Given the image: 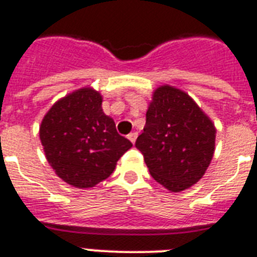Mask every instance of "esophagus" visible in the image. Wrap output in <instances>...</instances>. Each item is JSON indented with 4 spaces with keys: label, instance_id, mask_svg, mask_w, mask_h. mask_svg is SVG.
<instances>
[{
    "label": "esophagus",
    "instance_id": "34e87169",
    "mask_svg": "<svg viewBox=\"0 0 257 257\" xmlns=\"http://www.w3.org/2000/svg\"><path fill=\"white\" fill-rule=\"evenodd\" d=\"M128 139L131 140V143H132V144H135V143H136V139H137V133L136 132L129 133Z\"/></svg>",
    "mask_w": 257,
    "mask_h": 257
}]
</instances>
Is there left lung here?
<instances>
[{"instance_id":"8db88e82","label":"left lung","mask_w":257,"mask_h":257,"mask_svg":"<svg viewBox=\"0 0 257 257\" xmlns=\"http://www.w3.org/2000/svg\"><path fill=\"white\" fill-rule=\"evenodd\" d=\"M215 125L195 101L164 85L153 93L144 132L135 145L153 179L180 192L203 177L215 152Z\"/></svg>"}]
</instances>
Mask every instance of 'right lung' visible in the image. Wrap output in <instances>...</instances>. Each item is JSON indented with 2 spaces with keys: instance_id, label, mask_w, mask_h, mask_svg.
<instances>
[{
  "instance_id": "obj_1",
  "label": "right lung",
  "mask_w": 257,
  "mask_h": 257,
  "mask_svg": "<svg viewBox=\"0 0 257 257\" xmlns=\"http://www.w3.org/2000/svg\"><path fill=\"white\" fill-rule=\"evenodd\" d=\"M102 97L84 88L58 100L40 126L48 163L65 183L90 188L108 179L132 147L101 108Z\"/></svg>"
}]
</instances>
